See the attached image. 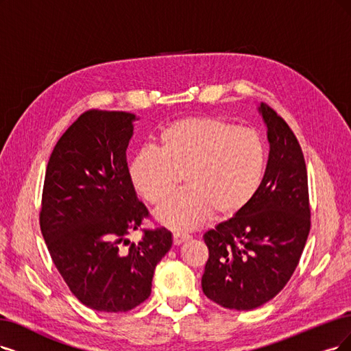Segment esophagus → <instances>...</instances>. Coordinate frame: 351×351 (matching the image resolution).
I'll return each mask as SVG.
<instances>
[{
	"instance_id": "34e87169",
	"label": "esophagus",
	"mask_w": 351,
	"mask_h": 351,
	"mask_svg": "<svg viewBox=\"0 0 351 351\" xmlns=\"http://www.w3.org/2000/svg\"><path fill=\"white\" fill-rule=\"evenodd\" d=\"M191 239V236L184 234V232H173V244L175 245H180L182 243L188 241Z\"/></svg>"
}]
</instances>
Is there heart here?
Wrapping results in <instances>:
<instances>
[{"mask_svg": "<svg viewBox=\"0 0 351 351\" xmlns=\"http://www.w3.org/2000/svg\"><path fill=\"white\" fill-rule=\"evenodd\" d=\"M266 171L265 145L254 130L217 117H186L166 125L156 149L140 150L128 178L149 204L162 202L184 176L186 189L154 213L159 224L192 230L211 213L231 218L254 199Z\"/></svg>", "mask_w": 351, "mask_h": 351, "instance_id": "1", "label": "heart"}]
</instances>
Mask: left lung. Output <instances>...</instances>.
Returning a JSON list of instances; mask_svg holds the SVG:
<instances>
[{
	"label": "left lung",
	"instance_id": "left-lung-1",
	"mask_svg": "<svg viewBox=\"0 0 351 351\" xmlns=\"http://www.w3.org/2000/svg\"><path fill=\"white\" fill-rule=\"evenodd\" d=\"M269 159L261 189L239 215L204 234L210 250L202 291L228 309L250 311L288 283L309 234L308 176L300 143L283 119L261 104Z\"/></svg>",
	"mask_w": 351,
	"mask_h": 351
}]
</instances>
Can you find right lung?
Returning a JSON list of instances; mask_svg holds the SVG:
<instances>
[{"label": "right lung", "instance_id": "right-lung-1", "mask_svg": "<svg viewBox=\"0 0 351 351\" xmlns=\"http://www.w3.org/2000/svg\"><path fill=\"white\" fill-rule=\"evenodd\" d=\"M137 120L124 111H86L59 138L46 169L40 228L51 261L77 300L101 313L145 302L173 241L162 227L120 250L149 215L128 178Z\"/></svg>", "mask_w": 351, "mask_h": 351}]
</instances>
